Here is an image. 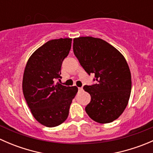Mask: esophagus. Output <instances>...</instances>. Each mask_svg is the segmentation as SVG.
<instances>
[{"mask_svg": "<svg viewBox=\"0 0 153 153\" xmlns=\"http://www.w3.org/2000/svg\"><path fill=\"white\" fill-rule=\"evenodd\" d=\"M78 90H79V91H82L83 90V88L82 87H79V88H78Z\"/></svg>", "mask_w": 153, "mask_h": 153, "instance_id": "1", "label": "esophagus"}]
</instances>
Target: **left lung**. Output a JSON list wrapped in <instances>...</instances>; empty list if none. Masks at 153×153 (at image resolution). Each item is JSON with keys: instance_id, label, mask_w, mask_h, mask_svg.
<instances>
[{"instance_id": "left-lung-1", "label": "left lung", "mask_w": 153, "mask_h": 153, "mask_svg": "<svg viewBox=\"0 0 153 153\" xmlns=\"http://www.w3.org/2000/svg\"><path fill=\"white\" fill-rule=\"evenodd\" d=\"M73 52L84 70L95 74L96 81L84 86L91 96L86 112L100 124L112 122L123 113L130 97L132 80L126 59L109 43L93 37L74 38Z\"/></svg>"}]
</instances>
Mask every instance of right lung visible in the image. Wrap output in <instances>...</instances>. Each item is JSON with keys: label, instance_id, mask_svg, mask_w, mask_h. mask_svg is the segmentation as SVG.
<instances>
[{"label": "right lung", "instance_id": "right-lung-1", "mask_svg": "<svg viewBox=\"0 0 153 153\" xmlns=\"http://www.w3.org/2000/svg\"><path fill=\"white\" fill-rule=\"evenodd\" d=\"M71 44L72 38L47 41L33 52L24 69V98L34 118L47 127L57 126L66 121L78 92L77 86L55 82L61 78V65L70 51Z\"/></svg>", "mask_w": 153, "mask_h": 153}]
</instances>
